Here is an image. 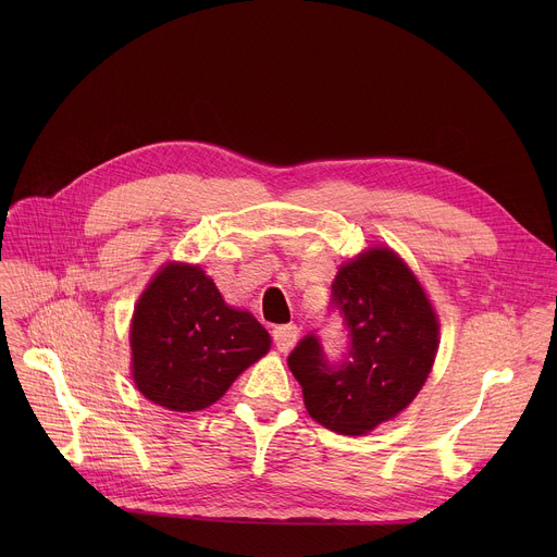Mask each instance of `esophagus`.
Listing matches in <instances>:
<instances>
[{
  "mask_svg": "<svg viewBox=\"0 0 557 557\" xmlns=\"http://www.w3.org/2000/svg\"><path fill=\"white\" fill-rule=\"evenodd\" d=\"M299 339V329L295 324H282L273 329V344L277 346V350L288 352Z\"/></svg>",
  "mask_w": 557,
  "mask_h": 557,
  "instance_id": "obj_1",
  "label": "esophagus"
}]
</instances>
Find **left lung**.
I'll use <instances>...</instances> for the list:
<instances>
[{
    "label": "left lung",
    "mask_w": 557,
    "mask_h": 557,
    "mask_svg": "<svg viewBox=\"0 0 557 557\" xmlns=\"http://www.w3.org/2000/svg\"><path fill=\"white\" fill-rule=\"evenodd\" d=\"M331 310L348 337L342 359L331 361L310 333L288 355V368L317 423L359 436L414 401L436 357L438 322L412 271L387 249L339 269Z\"/></svg>",
    "instance_id": "obj_1"
}]
</instances>
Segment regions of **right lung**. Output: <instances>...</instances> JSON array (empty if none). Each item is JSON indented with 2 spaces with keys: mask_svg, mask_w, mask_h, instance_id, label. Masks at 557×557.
Segmentation results:
<instances>
[{
  "mask_svg": "<svg viewBox=\"0 0 557 557\" xmlns=\"http://www.w3.org/2000/svg\"><path fill=\"white\" fill-rule=\"evenodd\" d=\"M132 374L149 401L174 412L215 404L271 346L251 312L228 308L198 267L170 264L132 320Z\"/></svg>",
  "mask_w": 557,
  "mask_h": 557,
  "instance_id": "right-lung-1",
  "label": "right lung"
}]
</instances>
